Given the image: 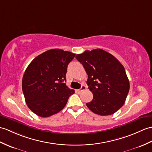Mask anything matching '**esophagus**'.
<instances>
[{
  "label": "esophagus",
  "instance_id": "34e87169",
  "mask_svg": "<svg viewBox=\"0 0 152 152\" xmlns=\"http://www.w3.org/2000/svg\"><path fill=\"white\" fill-rule=\"evenodd\" d=\"M86 89H87V87L86 86H82V87H81V88H80V89H79L78 91L79 92H82V91H85Z\"/></svg>",
  "mask_w": 152,
  "mask_h": 152
}]
</instances>
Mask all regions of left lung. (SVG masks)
<instances>
[{"label":"left lung","instance_id":"left-lung-1","mask_svg":"<svg viewBox=\"0 0 152 152\" xmlns=\"http://www.w3.org/2000/svg\"><path fill=\"white\" fill-rule=\"evenodd\" d=\"M76 58L87 74V83L93 94L86 105L102 116L115 113L124 105L129 90V82L124 66L112 54L102 49L86 50Z\"/></svg>","mask_w":152,"mask_h":152}]
</instances>
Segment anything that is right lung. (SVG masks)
Segmentation results:
<instances>
[{
    "label": "right lung",
    "mask_w": 152,
    "mask_h": 152,
    "mask_svg": "<svg viewBox=\"0 0 152 152\" xmlns=\"http://www.w3.org/2000/svg\"><path fill=\"white\" fill-rule=\"evenodd\" d=\"M75 54L51 49L35 58L23 75L22 89L30 110L41 117H48L64 108L75 91L66 86L69 63Z\"/></svg>",
    "instance_id": "1"
}]
</instances>
